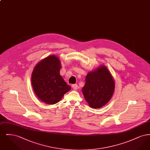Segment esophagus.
<instances>
[{"mask_svg":"<svg viewBox=\"0 0 150 150\" xmlns=\"http://www.w3.org/2000/svg\"><path fill=\"white\" fill-rule=\"evenodd\" d=\"M78 85L77 84H73V85H72V88L74 89V90H76V89H78Z\"/></svg>","mask_w":150,"mask_h":150,"instance_id":"obj_1","label":"esophagus"}]
</instances>
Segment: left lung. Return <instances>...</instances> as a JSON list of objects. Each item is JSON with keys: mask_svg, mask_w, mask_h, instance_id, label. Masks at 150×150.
Returning <instances> with one entry per match:
<instances>
[{"mask_svg": "<svg viewBox=\"0 0 150 150\" xmlns=\"http://www.w3.org/2000/svg\"><path fill=\"white\" fill-rule=\"evenodd\" d=\"M115 82L107 67L101 66L86 77L83 94L90 107L99 108L105 106L114 92Z\"/></svg>", "mask_w": 150, "mask_h": 150, "instance_id": "obj_1", "label": "left lung"}]
</instances>
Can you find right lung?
Listing matches in <instances>:
<instances>
[{
  "label": "right lung",
  "mask_w": 150,
  "mask_h": 150,
  "mask_svg": "<svg viewBox=\"0 0 150 150\" xmlns=\"http://www.w3.org/2000/svg\"><path fill=\"white\" fill-rule=\"evenodd\" d=\"M60 60L50 56L36 65L31 75V83L36 95L42 102L53 105L62 99L71 89L60 75Z\"/></svg>",
  "instance_id": "obj_1"
}]
</instances>
